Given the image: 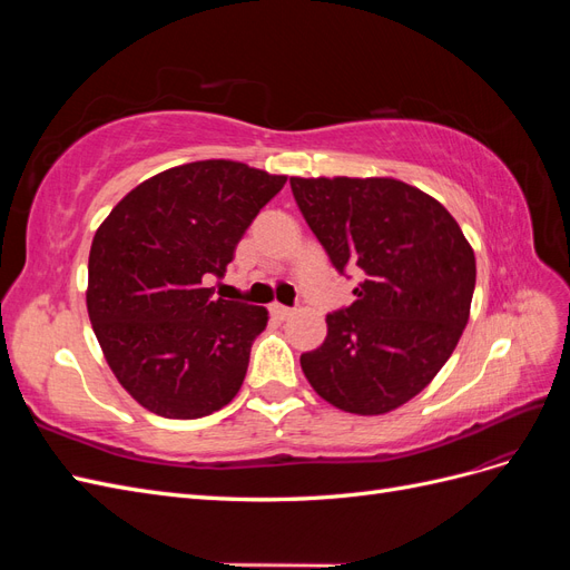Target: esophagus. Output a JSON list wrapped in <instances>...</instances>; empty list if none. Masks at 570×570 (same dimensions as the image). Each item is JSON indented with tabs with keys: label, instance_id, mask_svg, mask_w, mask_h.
<instances>
[{
	"label": "esophagus",
	"instance_id": "34e87169",
	"mask_svg": "<svg viewBox=\"0 0 570 570\" xmlns=\"http://www.w3.org/2000/svg\"><path fill=\"white\" fill-rule=\"evenodd\" d=\"M271 314H273L275 318L285 321V318H289L295 312H292V308H287V306H283V304H271Z\"/></svg>",
	"mask_w": 570,
	"mask_h": 570
}]
</instances>
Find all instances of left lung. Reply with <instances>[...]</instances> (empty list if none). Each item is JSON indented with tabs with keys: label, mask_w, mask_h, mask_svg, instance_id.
Instances as JSON below:
<instances>
[{
	"label": "left lung",
	"mask_w": 570,
	"mask_h": 570,
	"mask_svg": "<svg viewBox=\"0 0 570 570\" xmlns=\"http://www.w3.org/2000/svg\"><path fill=\"white\" fill-rule=\"evenodd\" d=\"M333 266L364 273L354 304L327 314V335L302 354L327 404L377 416L413 400L456 350L471 314L475 254L459 223L394 178H289Z\"/></svg>",
	"instance_id": "8db88e82"
}]
</instances>
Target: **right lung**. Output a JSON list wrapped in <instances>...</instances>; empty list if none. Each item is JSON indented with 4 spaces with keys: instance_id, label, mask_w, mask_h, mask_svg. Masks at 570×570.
<instances>
[{
    "instance_id": "add662e5",
    "label": "right lung",
    "mask_w": 570,
    "mask_h": 570,
    "mask_svg": "<svg viewBox=\"0 0 570 570\" xmlns=\"http://www.w3.org/2000/svg\"><path fill=\"white\" fill-rule=\"evenodd\" d=\"M285 176L209 159L161 170L97 228L88 314L99 347L132 400L164 419H202L233 402L264 306L214 297L249 223Z\"/></svg>"
}]
</instances>
